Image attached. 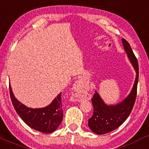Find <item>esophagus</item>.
<instances>
[{
    "label": "esophagus",
    "mask_w": 149,
    "mask_h": 149,
    "mask_svg": "<svg viewBox=\"0 0 149 149\" xmlns=\"http://www.w3.org/2000/svg\"><path fill=\"white\" fill-rule=\"evenodd\" d=\"M74 89L75 92H76V98H75L76 101L79 102L83 98H85L86 96H84V83L82 80L79 79L77 81H75Z\"/></svg>",
    "instance_id": "esophagus-1"
}]
</instances>
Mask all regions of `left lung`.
<instances>
[{
	"label": "left lung",
	"mask_w": 149,
	"mask_h": 149,
	"mask_svg": "<svg viewBox=\"0 0 149 149\" xmlns=\"http://www.w3.org/2000/svg\"><path fill=\"white\" fill-rule=\"evenodd\" d=\"M122 42L129 60L136 72V79L130 94L116 105L106 104L97 91H95L96 93L91 98L93 113L88 119V126L96 134H104L119 127L129 117L136 100L139 80L138 61L130 43L125 38L122 39Z\"/></svg>",
	"instance_id": "8db88e82"
}]
</instances>
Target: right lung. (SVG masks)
<instances>
[{"label": "right lung", "instance_id": "1", "mask_svg": "<svg viewBox=\"0 0 149 149\" xmlns=\"http://www.w3.org/2000/svg\"><path fill=\"white\" fill-rule=\"evenodd\" d=\"M10 94L13 106L22 120L28 126L42 133H51L56 130L63 118L61 93L51 104L41 108H28L15 97L10 85Z\"/></svg>", "mask_w": 149, "mask_h": 149}]
</instances>
